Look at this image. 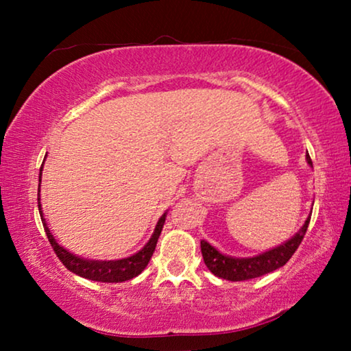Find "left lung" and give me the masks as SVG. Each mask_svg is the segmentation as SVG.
<instances>
[{
	"mask_svg": "<svg viewBox=\"0 0 351 351\" xmlns=\"http://www.w3.org/2000/svg\"><path fill=\"white\" fill-rule=\"evenodd\" d=\"M306 162L310 167H313L310 156L306 155ZM311 213L302 225L299 232L294 237L281 243L280 246L268 249V251L257 254L252 257H232L227 254H222L219 249L210 246L208 241H201V254H203L206 267L215 276L223 278L228 281H246L252 278H258L267 275V273L275 271L282 265H286L287 261L292 257V254L297 251L299 244L304 239V234L308 228Z\"/></svg>",
	"mask_w": 351,
	"mask_h": 351,
	"instance_id": "8db88e82",
	"label": "left lung"
}]
</instances>
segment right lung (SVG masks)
Returning <instances> with one entry per match:
<instances>
[{
  "label": "right lung",
  "mask_w": 351,
  "mask_h": 351,
  "mask_svg": "<svg viewBox=\"0 0 351 351\" xmlns=\"http://www.w3.org/2000/svg\"><path fill=\"white\" fill-rule=\"evenodd\" d=\"M43 165H45V161H43ZM41 172L43 167L40 169V186H38V191L41 190ZM38 196H40V193H38ZM38 209H40L41 222L47 234V239H49L51 246L56 251L57 257L60 258V262L64 263L70 271H73L75 275L86 278V280L100 282H123L141 275V273L145 270L148 262H150L153 252H155L158 238H160L162 225H165L167 215L166 210V213L160 217V220H158L152 238L148 239V243L138 252L124 258H114V261H95V258H84L81 256H76V254L70 252L69 249L60 246V244L56 241V238L52 237L49 227H47L45 214H43L41 208V198H38Z\"/></svg>",
  "instance_id": "1"
}]
</instances>
